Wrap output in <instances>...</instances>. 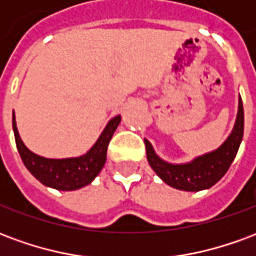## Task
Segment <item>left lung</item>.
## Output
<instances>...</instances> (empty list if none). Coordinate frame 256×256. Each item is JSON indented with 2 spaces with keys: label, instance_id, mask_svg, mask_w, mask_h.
<instances>
[{
  "label": "left lung",
  "instance_id": "left-lung-1",
  "mask_svg": "<svg viewBox=\"0 0 256 256\" xmlns=\"http://www.w3.org/2000/svg\"><path fill=\"white\" fill-rule=\"evenodd\" d=\"M244 133V110L242 97L238 98V112L233 132L220 148L211 154L200 156L186 164H170L156 155L148 140H145L146 159L159 177L172 188L198 192L211 188L225 176L234 160Z\"/></svg>",
  "mask_w": 256,
  "mask_h": 256
}]
</instances>
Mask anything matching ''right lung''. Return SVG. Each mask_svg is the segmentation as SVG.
<instances>
[{
    "label": "right lung",
    "mask_w": 256,
    "mask_h": 256,
    "mask_svg": "<svg viewBox=\"0 0 256 256\" xmlns=\"http://www.w3.org/2000/svg\"><path fill=\"white\" fill-rule=\"evenodd\" d=\"M119 123L120 116L111 119L104 132L101 133L100 138L97 140V142L86 155L72 159H46L27 150L16 128L14 114L12 116L16 146L27 170L40 182L58 190H75L94 180L96 176L104 167L106 160V148Z\"/></svg>",
    "instance_id": "add662e5"
}]
</instances>
